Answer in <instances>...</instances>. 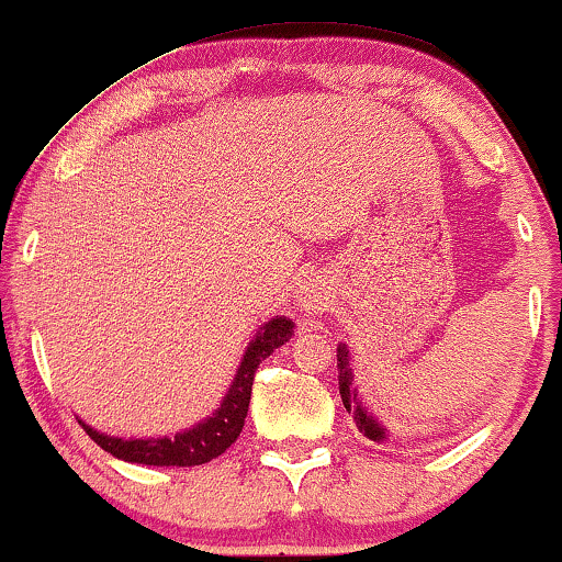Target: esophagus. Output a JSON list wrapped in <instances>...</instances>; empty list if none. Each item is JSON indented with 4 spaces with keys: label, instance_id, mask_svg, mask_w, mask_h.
<instances>
[{
    "label": "esophagus",
    "instance_id": "1",
    "mask_svg": "<svg viewBox=\"0 0 562 562\" xmlns=\"http://www.w3.org/2000/svg\"><path fill=\"white\" fill-rule=\"evenodd\" d=\"M301 305L305 311H322L324 308V295L316 290H305L301 293Z\"/></svg>",
    "mask_w": 562,
    "mask_h": 562
}]
</instances>
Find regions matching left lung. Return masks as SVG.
Masks as SVG:
<instances>
[{"label":"left lung","mask_w":562,"mask_h":562,"mask_svg":"<svg viewBox=\"0 0 562 562\" xmlns=\"http://www.w3.org/2000/svg\"><path fill=\"white\" fill-rule=\"evenodd\" d=\"M337 368H339V394H342L345 409L352 415V420H355V425H358V430L371 440L386 438V430L381 428L375 417L368 415V409L358 400V392L352 389V368H350V358H347L345 345H339V350H337Z\"/></svg>","instance_id":"1"}]
</instances>
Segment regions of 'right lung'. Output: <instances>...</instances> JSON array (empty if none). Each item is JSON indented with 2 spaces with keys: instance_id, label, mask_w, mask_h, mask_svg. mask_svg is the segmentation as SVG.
<instances>
[{
  "instance_id": "right-lung-1",
  "label": "right lung",
  "mask_w": 562,
  "mask_h": 562,
  "mask_svg": "<svg viewBox=\"0 0 562 562\" xmlns=\"http://www.w3.org/2000/svg\"><path fill=\"white\" fill-rule=\"evenodd\" d=\"M293 337V322L285 316L272 318V322L261 326V331L251 339L248 350L244 355L236 379H233L231 392L215 409V415L199 423L196 428L183 430L173 438H158V440H124L111 438L103 432L92 430L90 425L82 423L88 436L109 451L111 457L132 461V464H150V467H196L207 464V461L217 459L231 443H236L246 423L248 402H251V386L254 375L261 360H267L277 347L285 345Z\"/></svg>"
}]
</instances>
